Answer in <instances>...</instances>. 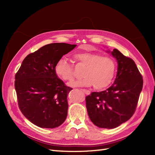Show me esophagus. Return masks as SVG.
Returning a JSON list of instances; mask_svg holds the SVG:
<instances>
[{"label": "esophagus", "mask_w": 155, "mask_h": 155, "mask_svg": "<svg viewBox=\"0 0 155 155\" xmlns=\"http://www.w3.org/2000/svg\"><path fill=\"white\" fill-rule=\"evenodd\" d=\"M83 91L84 92V93L86 94H87V95H88V94H91V92L88 91V90H86V89H83Z\"/></svg>", "instance_id": "34e87169"}]
</instances>
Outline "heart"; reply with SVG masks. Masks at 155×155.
Returning a JSON list of instances; mask_svg holds the SVG:
<instances>
[{
	"label": "heart",
	"mask_w": 155,
	"mask_h": 155,
	"mask_svg": "<svg viewBox=\"0 0 155 155\" xmlns=\"http://www.w3.org/2000/svg\"><path fill=\"white\" fill-rule=\"evenodd\" d=\"M74 61L85 65L83 78L70 84L72 87H91L94 84L97 90H103L113 82L117 70L116 62L113 58L90 51L76 52ZM56 75L64 81L71 82L74 78L73 71L70 62L64 57L57 61L54 66Z\"/></svg>",
	"instance_id": "obj_1"
}]
</instances>
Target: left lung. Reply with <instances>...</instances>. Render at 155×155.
<instances>
[{
  "mask_svg": "<svg viewBox=\"0 0 155 155\" xmlns=\"http://www.w3.org/2000/svg\"><path fill=\"white\" fill-rule=\"evenodd\" d=\"M117 60L114 82L107 90L93 92L86 97L88 117L97 127L114 128L130 119L135 111L143 89L142 75L133 59L114 48L108 51Z\"/></svg>",
  "mask_w": 155,
  "mask_h": 155,
  "instance_id": "obj_1",
  "label": "left lung"
}]
</instances>
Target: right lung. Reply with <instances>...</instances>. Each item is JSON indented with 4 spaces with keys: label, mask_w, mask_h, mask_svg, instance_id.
I'll list each match as a JSON object with an SVG mask.
<instances>
[{
    "label": "right lung",
    "mask_w": 155,
    "mask_h": 155,
    "mask_svg": "<svg viewBox=\"0 0 155 155\" xmlns=\"http://www.w3.org/2000/svg\"><path fill=\"white\" fill-rule=\"evenodd\" d=\"M77 45L52 43L27 55L15 75L20 110L37 127H58L67 117V96L72 88L56 75V62Z\"/></svg>",
    "instance_id": "1"
}]
</instances>
